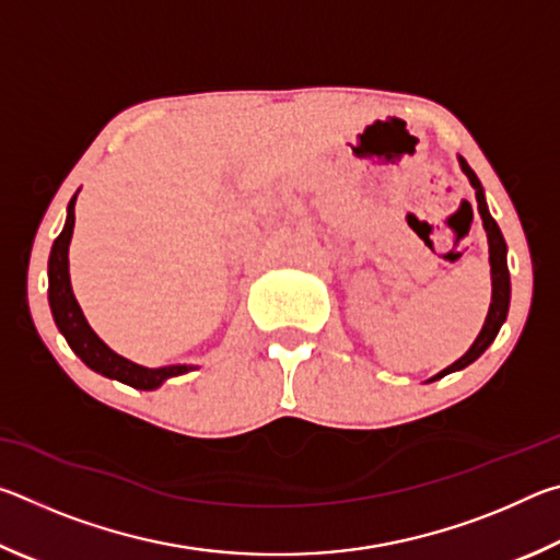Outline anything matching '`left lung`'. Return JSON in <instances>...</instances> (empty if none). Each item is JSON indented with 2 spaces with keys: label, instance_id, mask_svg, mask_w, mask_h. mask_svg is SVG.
<instances>
[{
  "label": "left lung",
  "instance_id": "left-lung-1",
  "mask_svg": "<svg viewBox=\"0 0 560 560\" xmlns=\"http://www.w3.org/2000/svg\"><path fill=\"white\" fill-rule=\"evenodd\" d=\"M462 170L467 173L469 183L474 187V192H477V202H479V214H481V222H485V230L489 236V261H491V306H489V314L485 320V328H481V334L474 340L471 348L464 353L457 363H452L450 368H444L440 375H434L432 381H438V377H444L447 373L454 371H462V368H467L469 363H474L485 350L494 343V338L499 334L501 324L506 320L509 314V299H511V281H509V267H506V242L504 236H501L499 224L494 222V217L489 214L487 210V202H485V189H481V183L477 179V175L471 173V167L467 165V160H462Z\"/></svg>",
  "mask_w": 560,
  "mask_h": 560
}]
</instances>
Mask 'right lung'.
<instances>
[{
  "instance_id": "add662e5",
  "label": "right lung",
  "mask_w": 560,
  "mask_h": 560,
  "mask_svg": "<svg viewBox=\"0 0 560 560\" xmlns=\"http://www.w3.org/2000/svg\"><path fill=\"white\" fill-rule=\"evenodd\" d=\"M75 195L69 202V217H66L63 232L56 236L51 254H49V306L56 326L66 338V343L79 355L83 363H86L91 371H96L113 381H120L130 387H138V390H155L160 383H165L167 377L183 375L192 368L187 365H167V368H143L130 363L128 358L118 353L103 343V340L93 334L89 320L83 318V311L75 301L71 291V279H69V242L73 234V222H75Z\"/></svg>"
}]
</instances>
